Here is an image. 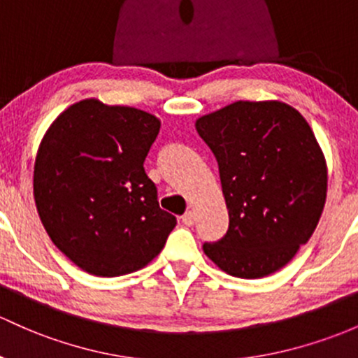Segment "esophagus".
<instances>
[{"mask_svg":"<svg viewBox=\"0 0 358 358\" xmlns=\"http://www.w3.org/2000/svg\"><path fill=\"white\" fill-rule=\"evenodd\" d=\"M180 218H182V224H184V225L191 227V225H193V224H194V220H196V215H194V211L187 210V211H186V213H184V215H182V217H180Z\"/></svg>","mask_w":358,"mask_h":358,"instance_id":"esophagus-1","label":"esophagus"}]
</instances>
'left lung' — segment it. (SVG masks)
Returning <instances> with one entry per match:
<instances>
[{"label": "left lung", "instance_id": "left-lung-1", "mask_svg": "<svg viewBox=\"0 0 358 358\" xmlns=\"http://www.w3.org/2000/svg\"><path fill=\"white\" fill-rule=\"evenodd\" d=\"M218 162L229 230L203 251L237 278L283 268L310 239L328 189L326 160L299 110L278 101L234 102L196 121Z\"/></svg>", "mask_w": 358, "mask_h": 358}]
</instances>
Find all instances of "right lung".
<instances>
[{"instance_id": "add662e5", "label": "right lung", "mask_w": 358, "mask_h": 358, "mask_svg": "<svg viewBox=\"0 0 358 358\" xmlns=\"http://www.w3.org/2000/svg\"><path fill=\"white\" fill-rule=\"evenodd\" d=\"M160 131L145 110L87 99L42 138L34 198L45 232L83 271L119 276L147 266L178 220L162 210L143 162Z\"/></svg>"}]
</instances>
